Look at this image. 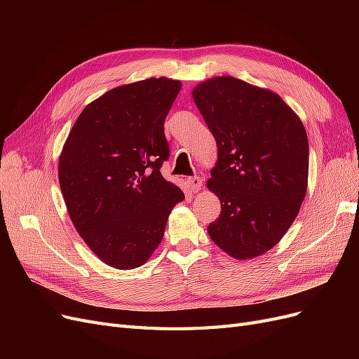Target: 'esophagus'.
<instances>
[{
  "mask_svg": "<svg viewBox=\"0 0 359 359\" xmlns=\"http://www.w3.org/2000/svg\"><path fill=\"white\" fill-rule=\"evenodd\" d=\"M187 184H189V189H190L193 193H196V191H199V190L202 189V180H201L199 177H191V178H189V180H187Z\"/></svg>",
  "mask_w": 359,
  "mask_h": 359,
  "instance_id": "1",
  "label": "esophagus"
}]
</instances>
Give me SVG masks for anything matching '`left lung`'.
Returning a JSON list of instances; mask_svg holds the SVG:
<instances>
[{
    "mask_svg": "<svg viewBox=\"0 0 359 359\" xmlns=\"http://www.w3.org/2000/svg\"><path fill=\"white\" fill-rule=\"evenodd\" d=\"M219 157L206 187L220 199L211 240L233 259L266 253L297 219L307 193L309 139L281 97L233 76L193 88Z\"/></svg>",
    "mask_w": 359,
    "mask_h": 359,
    "instance_id": "left-lung-1",
    "label": "left lung"
}]
</instances>
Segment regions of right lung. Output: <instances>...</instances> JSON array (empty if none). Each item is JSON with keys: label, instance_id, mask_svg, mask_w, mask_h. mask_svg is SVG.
Wrapping results in <instances>:
<instances>
[{"label": "right lung", "instance_id": "right-lung-1", "mask_svg": "<svg viewBox=\"0 0 359 359\" xmlns=\"http://www.w3.org/2000/svg\"><path fill=\"white\" fill-rule=\"evenodd\" d=\"M180 90L169 78L116 86L86 104L62 147L58 180L70 219L112 268L144 265L184 201L160 172L169 157L163 126Z\"/></svg>", "mask_w": 359, "mask_h": 359}]
</instances>
